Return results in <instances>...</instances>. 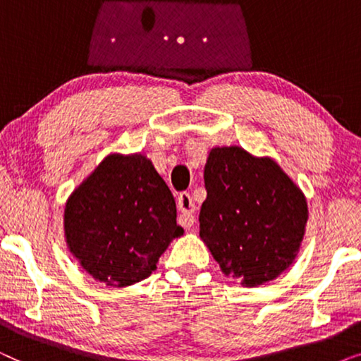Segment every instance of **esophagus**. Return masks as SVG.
Returning <instances> with one entry per match:
<instances>
[{"instance_id": "esophagus-1", "label": "esophagus", "mask_w": 361, "mask_h": 361, "mask_svg": "<svg viewBox=\"0 0 361 361\" xmlns=\"http://www.w3.org/2000/svg\"><path fill=\"white\" fill-rule=\"evenodd\" d=\"M177 207H179V224L184 226V228H190L194 225V210H195V204L192 200V197L189 192H182L177 199Z\"/></svg>"}]
</instances>
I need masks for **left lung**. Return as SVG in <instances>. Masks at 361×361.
<instances>
[{
    "label": "left lung",
    "mask_w": 361,
    "mask_h": 361,
    "mask_svg": "<svg viewBox=\"0 0 361 361\" xmlns=\"http://www.w3.org/2000/svg\"><path fill=\"white\" fill-rule=\"evenodd\" d=\"M204 180L200 238L221 271L246 288L278 278L298 255L307 224L299 187L273 159L238 146L212 149Z\"/></svg>",
    "instance_id": "1"
}]
</instances>
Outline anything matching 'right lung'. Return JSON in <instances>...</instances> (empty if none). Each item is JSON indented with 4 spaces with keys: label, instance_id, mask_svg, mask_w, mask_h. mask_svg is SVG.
<instances>
[{
    "label": "right lung",
    "instance_id": "obj_1",
    "mask_svg": "<svg viewBox=\"0 0 361 361\" xmlns=\"http://www.w3.org/2000/svg\"><path fill=\"white\" fill-rule=\"evenodd\" d=\"M176 200L145 156L111 154L73 192L63 228L72 255L106 286H131L156 269L177 225Z\"/></svg>",
    "mask_w": 361,
    "mask_h": 361
}]
</instances>
